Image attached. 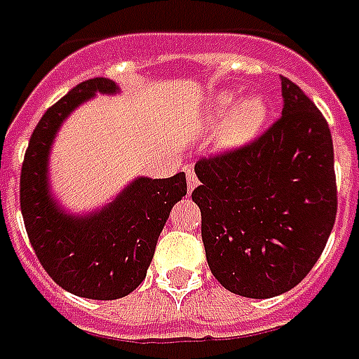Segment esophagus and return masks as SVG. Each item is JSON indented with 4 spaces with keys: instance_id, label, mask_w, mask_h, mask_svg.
Instances as JSON below:
<instances>
[{
    "instance_id": "esophagus-1",
    "label": "esophagus",
    "mask_w": 359,
    "mask_h": 359,
    "mask_svg": "<svg viewBox=\"0 0 359 359\" xmlns=\"http://www.w3.org/2000/svg\"><path fill=\"white\" fill-rule=\"evenodd\" d=\"M187 187L188 192H192L196 187H198V177H196V172L192 171V167H187Z\"/></svg>"
}]
</instances>
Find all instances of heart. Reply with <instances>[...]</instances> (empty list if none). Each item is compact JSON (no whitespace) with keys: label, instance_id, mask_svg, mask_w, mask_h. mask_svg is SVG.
Instances as JSON below:
<instances>
[{"label":"heart","instance_id":"obj_1","mask_svg":"<svg viewBox=\"0 0 359 359\" xmlns=\"http://www.w3.org/2000/svg\"><path fill=\"white\" fill-rule=\"evenodd\" d=\"M234 105L233 95H223L219 97L215 117L225 118V125L221 128V146L225 148H238L248 144L252 138H256L259 130L264 128L267 121V102L259 95L242 100L233 111Z\"/></svg>","mask_w":359,"mask_h":359}]
</instances>
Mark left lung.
Segmentation results:
<instances>
[{
  "label": "left lung",
  "instance_id": "1",
  "mask_svg": "<svg viewBox=\"0 0 359 359\" xmlns=\"http://www.w3.org/2000/svg\"><path fill=\"white\" fill-rule=\"evenodd\" d=\"M283 115L262 136L194 165L205 257L226 290L273 298L321 256L337 217L327 121L298 84L280 76Z\"/></svg>",
  "mask_w": 359,
  "mask_h": 359
}]
</instances>
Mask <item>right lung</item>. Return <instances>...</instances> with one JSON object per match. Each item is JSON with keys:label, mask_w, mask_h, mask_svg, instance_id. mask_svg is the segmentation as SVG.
<instances>
[{"label": "right lung", "mask_w": 359, "mask_h": 359, "mask_svg": "<svg viewBox=\"0 0 359 359\" xmlns=\"http://www.w3.org/2000/svg\"><path fill=\"white\" fill-rule=\"evenodd\" d=\"M95 92H117L103 76L76 84L38 121L20 169V211L36 257L61 288L92 300H117L146 278L171 208L187 177H142L88 217L65 215L48 192V154L67 115Z\"/></svg>", "instance_id": "1"}]
</instances>
